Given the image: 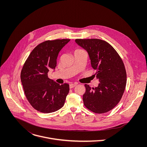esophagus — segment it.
Segmentation results:
<instances>
[{"label": "esophagus", "instance_id": "esophagus-1", "mask_svg": "<svg viewBox=\"0 0 147 147\" xmlns=\"http://www.w3.org/2000/svg\"><path fill=\"white\" fill-rule=\"evenodd\" d=\"M76 86V84H70V85H69V88H70V89H72V88H74V87H75Z\"/></svg>", "mask_w": 147, "mask_h": 147}]
</instances>
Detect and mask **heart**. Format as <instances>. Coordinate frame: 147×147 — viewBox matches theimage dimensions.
I'll return each mask as SVG.
<instances>
[{"mask_svg": "<svg viewBox=\"0 0 147 147\" xmlns=\"http://www.w3.org/2000/svg\"><path fill=\"white\" fill-rule=\"evenodd\" d=\"M82 50H80V49H78V50H76L75 51V53H76V52H78V51H82Z\"/></svg>", "mask_w": 147, "mask_h": 147, "instance_id": "b5f03b06", "label": "heart"}]
</instances>
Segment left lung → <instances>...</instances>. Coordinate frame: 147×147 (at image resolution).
<instances>
[{
    "mask_svg": "<svg viewBox=\"0 0 147 147\" xmlns=\"http://www.w3.org/2000/svg\"><path fill=\"white\" fill-rule=\"evenodd\" d=\"M88 53L92 68L100 83L91 88L85 84L83 97L85 107L93 113L102 114L112 110L122 98L126 88L127 74L123 62L114 47L100 39H76Z\"/></svg>",
    "mask_w": 147,
    "mask_h": 147,
    "instance_id": "8db88e82",
    "label": "left lung"
}]
</instances>
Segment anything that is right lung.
<instances>
[{
    "instance_id": "add662e5",
    "label": "right lung",
    "mask_w": 147,
    "mask_h": 147,
    "mask_svg": "<svg viewBox=\"0 0 147 147\" xmlns=\"http://www.w3.org/2000/svg\"><path fill=\"white\" fill-rule=\"evenodd\" d=\"M69 39L48 40L37 45L30 53L21 70V81L25 96L38 111L50 113L62 108L69 92V85H59L48 78L55 69L59 51Z\"/></svg>"
}]
</instances>
